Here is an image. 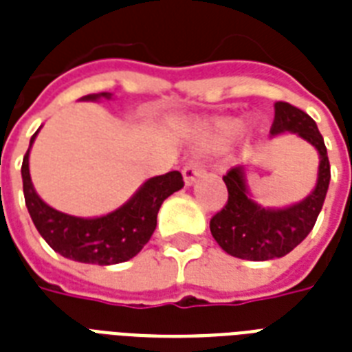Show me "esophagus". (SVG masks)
I'll use <instances>...</instances> for the list:
<instances>
[{
    "instance_id": "obj_1",
    "label": "esophagus",
    "mask_w": 352,
    "mask_h": 352,
    "mask_svg": "<svg viewBox=\"0 0 352 352\" xmlns=\"http://www.w3.org/2000/svg\"><path fill=\"white\" fill-rule=\"evenodd\" d=\"M204 173V166L201 160L197 159H190L186 162V166L182 168V175H184V182H186L188 186L192 184L197 177H201Z\"/></svg>"
}]
</instances>
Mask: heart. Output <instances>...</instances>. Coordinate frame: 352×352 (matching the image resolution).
<instances>
[{
	"instance_id": "b5f03b06",
	"label": "heart",
	"mask_w": 352,
	"mask_h": 352,
	"mask_svg": "<svg viewBox=\"0 0 352 352\" xmlns=\"http://www.w3.org/2000/svg\"><path fill=\"white\" fill-rule=\"evenodd\" d=\"M241 120H235V118H225V120H217L212 127V133H210V142L221 144L226 142L234 138L237 133L241 131Z\"/></svg>"
}]
</instances>
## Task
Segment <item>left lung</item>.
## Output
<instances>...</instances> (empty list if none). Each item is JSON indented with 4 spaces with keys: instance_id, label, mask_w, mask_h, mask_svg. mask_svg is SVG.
I'll return each instance as SVG.
<instances>
[{
    "instance_id": "left-lung-1",
    "label": "left lung",
    "mask_w": 352,
    "mask_h": 352,
    "mask_svg": "<svg viewBox=\"0 0 352 352\" xmlns=\"http://www.w3.org/2000/svg\"><path fill=\"white\" fill-rule=\"evenodd\" d=\"M298 133L320 153V173L314 192L300 204L285 210L259 208L246 193L241 168H232L225 177L228 201L210 219V232L217 245L234 257L250 261H267L287 256L314 228L331 181L327 148L316 122L289 102L276 104L272 135Z\"/></svg>"
}]
</instances>
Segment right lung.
Wrapping results in <instances>:
<instances>
[{
	"label": "right lung",
	"instance_id": "right-lung-1",
	"mask_svg": "<svg viewBox=\"0 0 352 352\" xmlns=\"http://www.w3.org/2000/svg\"><path fill=\"white\" fill-rule=\"evenodd\" d=\"M102 96H109V93H102ZM96 98H100V95L84 96V100ZM36 133L30 138V146L34 142ZM30 146L21 164L25 204L30 219L52 250L73 261L104 267L124 263L137 256L153 235L160 204L184 186L181 173L170 171L144 182V186L129 199V203L113 214L96 219H80L51 208L38 197L29 175Z\"/></svg>",
	"mask_w": 352,
	"mask_h": 352
}]
</instances>
